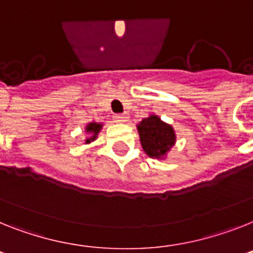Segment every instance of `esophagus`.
Segmentation results:
<instances>
[{
	"label": "esophagus",
	"mask_w": 253,
	"mask_h": 253,
	"mask_svg": "<svg viewBox=\"0 0 253 253\" xmlns=\"http://www.w3.org/2000/svg\"><path fill=\"white\" fill-rule=\"evenodd\" d=\"M114 121L118 123H125L128 121V116L127 114H116L114 116Z\"/></svg>",
	"instance_id": "obj_1"
}]
</instances>
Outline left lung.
Listing matches in <instances>:
<instances>
[{
    "mask_svg": "<svg viewBox=\"0 0 253 253\" xmlns=\"http://www.w3.org/2000/svg\"><path fill=\"white\" fill-rule=\"evenodd\" d=\"M140 143L144 152L150 158L163 159L176 141V135L171 125L161 121L158 116H149L137 125Z\"/></svg>",
    "mask_w": 253,
    "mask_h": 253,
    "instance_id": "8db88e82",
    "label": "left lung"
}]
</instances>
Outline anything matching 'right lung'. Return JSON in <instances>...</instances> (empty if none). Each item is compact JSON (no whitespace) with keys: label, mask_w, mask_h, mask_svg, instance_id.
Returning a JSON list of instances; mask_svg holds the SVG:
<instances>
[{"label":"right lung","mask_w":253,"mask_h":253,"mask_svg":"<svg viewBox=\"0 0 253 253\" xmlns=\"http://www.w3.org/2000/svg\"><path fill=\"white\" fill-rule=\"evenodd\" d=\"M101 127H103V125H101V123H96V122L88 123V125H87V126H86V132L90 133V136H88L86 140H84V143L90 144L91 141H94V140H96L97 133L100 132Z\"/></svg>","instance_id":"1"}]
</instances>
